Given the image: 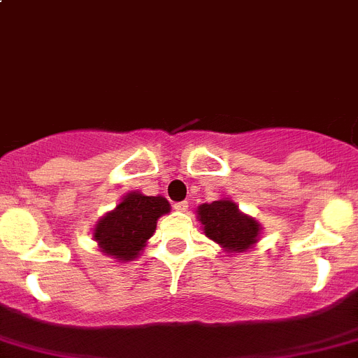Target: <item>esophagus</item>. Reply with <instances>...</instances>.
<instances>
[{
  "label": "esophagus",
  "instance_id": "1",
  "mask_svg": "<svg viewBox=\"0 0 358 358\" xmlns=\"http://www.w3.org/2000/svg\"><path fill=\"white\" fill-rule=\"evenodd\" d=\"M187 208H189V201H178V203H175V210H178V212H187Z\"/></svg>",
  "mask_w": 358,
  "mask_h": 358
}]
</instances>
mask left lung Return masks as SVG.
<instances>
[{"label": "left lung", "instance_id": "left-lung-1", "mask_svg": "<svg viewBox=\"0 0 358 358\" xmlns=\"http://www.w3.org/2000/svg\"><path fill=\"white\" fill-rule=\"evenodd\" d=\"M196 217L201 223L203 234L230 255L251 251L262 234V224L255 217L241 212L230 198L203 203L196 210Z\"/></svg>", "mask_w": 358, "mask_h": 358}]
</instances>
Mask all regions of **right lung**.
<instances>
[{
	"label": "right lung",
	"instance_id": "right-lung-1",
	"mask_svg": "<svg viewBox=\"0 0 358 358\" xmlns=\"http://www.w3.org/2000/svg\"><path fill=\"white\" fill-rule=\"evenodd\" d=\"M171 212V205L164 196H146L131 191L115 205L114 210L99 217L92 228V237L101 253L117 262H130L153 237L157 221Z\"/></svg>",
	"mask_w": 358,
	"mask_h": 358
}]
</instances>
